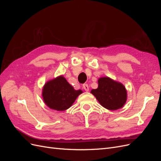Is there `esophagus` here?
Masks as SVG:
<instances>
[{
	"mask_svg": "<svg viewBox=\"0 0 161 161\" xmlns=\"http://www.w3.org/2000/svg\"><path fill=\"white\" fill-rule=\"evenodd\" d=\"M82 88H83V89L85 91H87L88 92L89 91V86L87 84H83L82 85Z\"/></svg>",
	"mask_w": 161,
	"mask_h": 161,
	"instance_id": "esophagus-1",
	"label": "esophagus"
}]
</instances>
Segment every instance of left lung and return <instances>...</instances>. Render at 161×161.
<instances>
[{
	"label": "left lung",
	"mask_w": 161,
	"mask_h": 161,
	"mask_svg": "<svg viewBox=\"0 0 161 161\" xmlns=\"http://www.w3.org/2000/svg\"><path fill=\"white\" fill-rule=\"evenodd\" d=\"M91 92L103 108L109 110L121 108L127 100V91L124 85L109 77L99 78L98 88L92 89Z\"/></svg>",
	"instance_id": "1"
}]
</instances>
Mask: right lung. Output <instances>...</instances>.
<instances>
[{"instance_id": "1", "label": "right lung", "mask_w": 161, "mask_h": 161, "mask_svg": "<svg viewBox=\"0 0 161 161\" xmlns=\"http://www.w3.org/2000/svg\"><path fill=\"white\" fill-rule=\"evenodd\" d=\"M82 92L80 89L75 90L61 75L46 82L43 87L42 97L48 108L64 111L70 108Z\"/></svg>"}]
</instances>
